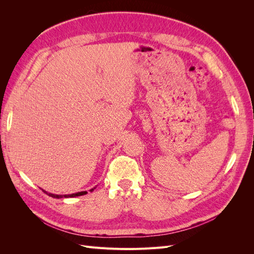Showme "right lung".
<instances>
[{
	"mask_svg": "<svg viewBox=\"0 0 254 254\" xmlns=\"http://www.w3.org/2000/svg\"><path fill=\"white\" fill-rule=\"evenodd\" d=\"M93 190V189L91 190V191ZM44 193H47V191L45 190H43ZM49 196H51V197H54V198H63V197H64V198H67V197H76V196H81V195H84V194H87V191H79V193H76V194H71V195H64V196H61V195H54V194H51V193H47Z\"/></svg>",
	"mask_w": 254,
	"mask_h": 254,
	"instance_id": "right-lung-1",
	"label": "right lung"
}]
</instances>
